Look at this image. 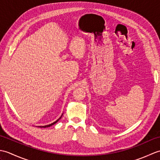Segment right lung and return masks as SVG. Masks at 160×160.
<instances>
[{"label":"right lung","instance_id":"1","mask_svg":"<svg viewBox=\"0 0 160 160\" xmlns=\"http://www.w3.org/2000/svg\"><path fill=\"white\" fill-rule=\"evenodd\" d=\"M63 115V114H62ZM62 115H61V116L60 117V118H58V120L56 121V122H53V123H52V124H48V125H45V126H39L38 127H40V128H47V127H51V126H52V125H53L54 124H56L57 122H58V120H60V119L62 118Z\"/></svg>","mask_w":160,"mask_h":160}]
</instances>
